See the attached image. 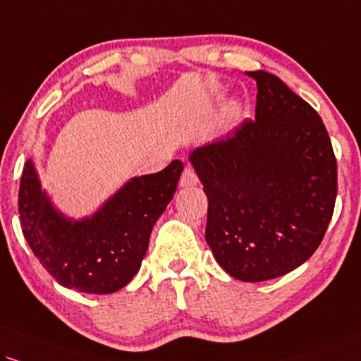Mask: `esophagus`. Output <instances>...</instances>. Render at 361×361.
Returning a JSON list of instances; mask_svg holds the SVG:
<instances>
[{
	"mask_svg": "<svg viewBox=\"0 0 361 361\" xmlns=\"http://www.w3.org/2000/svg\"><path fill=\"white\" fill-rule=\"evenodd\" d=\"M197 182H199L197 173H195L194 169L185 167L184 172H182V176H180V180H179L180 188H192V185L197 184Z\"/></svg>",
	"mask_w": 361,
	"mask_h": 361,
	"instance_id": "esophagus-1",
	"label": "esophagus"
}]
</instances>
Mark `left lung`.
<instances>
[{
  "label": "left lung",
  "instance_id": "8db88e82",
  "mask_svg": "<svg viewBox=\"0 0 361 361\" xmlns=\"http://www.w3.org/2000/svg\"><path fill=\"white\" fill-rule=\"evenodd\" d=\"M256 118L190 154L207 195L206 241L249 283L296 269L322 244L336 201V157L317 110L257 70Z\"/></svg>",
  "mask_w": 361,
  "mask_h": 361
}]
</instances>
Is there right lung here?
Segmentation results:
<instances>
[{
  "label": "right lung",
  "mask_w": 361,
  "mask_h": 361,
  "mask_svg": "<svg viewBox=\"0 0 361 361\" xmlns=\"http://www.w3.org/2000/svg\"><path fill=\"white\" fill-rule=\"evenodd\" d=\"M182 169L180 160H172L164 171L135 177L97 214L73 222L51 207L28 160L18 194L26 243L61 286L90 295L118 291L140 269L150 233L173 197Z\"/></svg>",
  "instance_id": "obj_1"
}]
</instances>
